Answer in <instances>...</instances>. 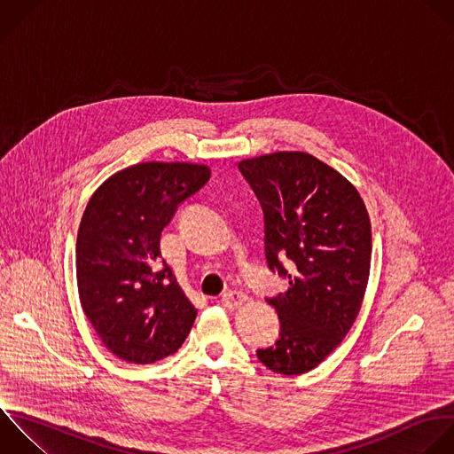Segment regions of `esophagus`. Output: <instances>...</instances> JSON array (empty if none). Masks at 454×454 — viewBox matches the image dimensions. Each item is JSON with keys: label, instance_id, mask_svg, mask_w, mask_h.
Listing matches in <instances>:
<instances>
[{"label": "esophagus", "instance_id": "1", "mask_svg": "<svg viewBox=\"0 0 454 454\" xmlns=\"http://www.w3.org/2000/svg\"><path fill=\"white\" fill-rule=\"evenodd\" d=\"M245 301H247V294H243L241 291H227V293L222 296V303H223V307H227V309H238V307H241Z\"/></svg>", "mask_w": 454, "mask_h": 454}]
</instances>
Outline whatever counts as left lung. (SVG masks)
<instances>
[{
	"mask_svg": "<svg viewBox=\"0 0 454 454\" xmlns=\"http://www.w3.org/2000/svg\"><path fill=\"white\" fill-rule=\"evenodd\" d=\"M239 172L264 213L268 268L289 280L286 294L266 298L280 332L257 358L275 372L301 374L340 344L360 310L371 264L369 215L348 179L305 153L245 160Z\"/></svg>",
	"mask_w": 454,
	"mask_h": 454,
	"instance_id": "left-lung-1",
	"label": "left lung"
}]
</instances>
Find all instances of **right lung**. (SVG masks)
Returning <instances> with one entry per match:
<instances>
[{"label": "right lung", "instance_id": "right-lung-1", "mask_svg": "<svg viewBox=\"0 0 454 454\" xmlns=\"http://www.w3.org/2000/svg\"><path fill=\"white\" fill-rule=\"evenodd\" d=\"M211 177L204 165L140 163L103 183L76 241L82 307L103 344L131 364H154L188 337L197 309L161 259V231Z\"/></svg>", "mask_w": 454, "mask_h": 454}]
</instances>
